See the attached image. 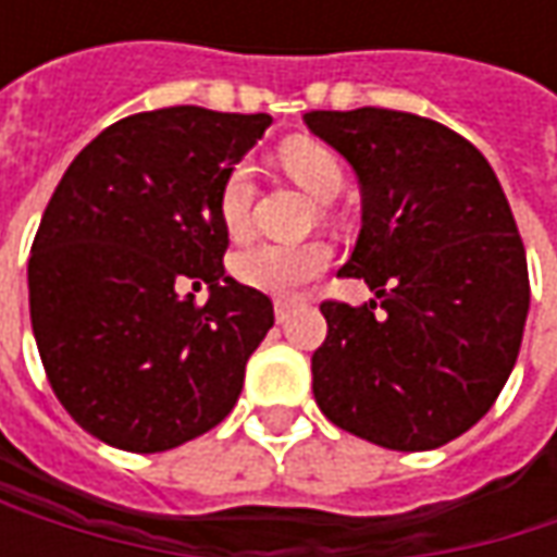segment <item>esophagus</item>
<instances>
[{
    "mask_svg": "<svg viewBox=\"0 0 557 557\" xmlns=\"http://www.w3.org/2000/svg\"><path fill=\"white\" fill-rule=\"evenodd\" d=\"M272 310H275V322H285L290 315V310H294V300H288V297H278L275 304H272Z\"/></svg>",
    "mask_w": 557,
    "mask_h": 557,
    "instance_id": "esophagus-1",
    "label": "esophagus"
}]
</instances>
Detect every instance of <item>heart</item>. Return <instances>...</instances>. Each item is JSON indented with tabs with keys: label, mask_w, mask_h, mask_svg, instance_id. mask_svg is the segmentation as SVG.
<instances>
[{
	"label": "heart",
	"mask_w": 557,
	"mask_h": 557,
	"mask_svg": "<svg viewBox=\"0 0 557 557\" xmlns=\"http://www.w3.org/2000/svg\"><path fill=\"white\" fill-rule=\"evenodd\" d=\"M282 163L297 183L315 198H334L344 185V170L325 145L310 139H290L282 148ZM250 203H253V170L250 163H235L220 185V220L232 238H242L250 228ZM332 253L322 242L304 245H278V242H250L238 247L228 260L232 275L263 294H290L304 282L315 278L329 267Z\"/></svg>",
	"instance_id": "1"
}]
</instances>
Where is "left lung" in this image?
Wrapping results in <instances>:
<instances>
[{"label":"left lung","instance_id":"8db88e82","mask_svg":"<svg viewBox=\"0 0 557 557\" xmlns=\"http://www.w3.org/2000/svg\"><path fill=\"white\" fill-rule=\"evenodd\" d=\"M304 123L354 166L362 228L341 275L377 297L322 304L315 403L384 449H437L490 412L524 337L530 278L503 185L437 120L356 108Z\"/></svg>","mask_w":557,"mask_h":557}]
</instances>
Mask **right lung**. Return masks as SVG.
<instances>
[{
    "mask_svg": "<svg viewBox=\"0 0 557 557\" xmlns=\"http://www.w3.org/2000/svg\"><path fill=\"white\" fill-rule=\"evenodd\" d=\"M269 114L198 104L117 120L89 141L42 213L27 285L54 396L83 431L126 453H163L238 403L272 300L225 275V173ZM208 285V304L185 287Z\"/></svg>",
    "mask_w": 557,
    "mask_h": 557,
    "instance_id": "1",
    "label": "right lung"
}]
</instances>
